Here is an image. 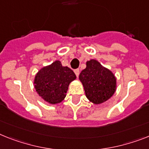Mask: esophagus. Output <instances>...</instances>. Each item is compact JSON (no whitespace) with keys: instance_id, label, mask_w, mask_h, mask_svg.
<instances>
[{"instance_id":"obj_1","label":"esophagus","mask_w":149,"mask_h":149,"mask_svg":"<svg viewBox=\"0 0 149 149\" xmlns=\"http://www.w3.org/2000/svg\"><path fill=\"white\" fill-rule=\"evenodd\" d=\"M74 72H75V74H76V76H77V77H78L79 75V69H77V70H74Z\"/></svg>"}]
</instances>
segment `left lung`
I'll return each instance as SVG.
<instances>
[{"mask_svg":"<svg viewBox=\"0 0 149 149\" xmlns=\"http://www.w3.org/2000/svg\"><path fill=\"white\" fill-rule=\"evenodd\" d=\"M79 79L84 87L86 98L95 104L107 102L117 89V79L113 72L97 60L86 62V67L81 71Z\"/></svg>","mask_w":149,"mask_h":149,"instance_id":"obj_1","label":"left lung"}]
</instances>
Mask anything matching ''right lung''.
<instances>
[{"mask_svg":"<svg viewBox=\"0 0 149 149\" xmlns=\"http://www.w3.org/2000/svg\"><path fill=\"white\" fill-rule=\"evenodd\" d=\"M76 79L70 68L63 67L60 61H55L38 70L34 79V87L45 102L56 104L63 102L69 85Z\"/></svg>","mask_w":149,"mask_h":149,"instance_id":"add662e5","label":"right lung"}]
</instances>
